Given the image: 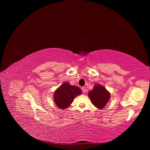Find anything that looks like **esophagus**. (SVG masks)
Listing matches in <instances>:
<instances>
[{"label":"esophagus","instance_id":"esophagus-1","mask_svg":"<svg viewBox=\"0 0 150 150\" xmlns=\"http://www.w3.org/2000/svg\"><path fill=\"white\" fill-rule=\"evenodd\" d=\"M81 89H82V92H83V93H86V88H85V87H82Z\"/></svg>","mask_w":150,"mask_h":150}]
</instances>
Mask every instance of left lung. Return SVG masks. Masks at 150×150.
<instances>
[{
    "label": "left lung",
    "instance_id": "obj_1",
    "mask_svg": "<svg viewBox=\"0 0 150 150\" xmlns=\"http://www.w3.org/2000/svg\"><path fill=\"white\" fill-rule=\"evenodd\" d=\"M88 96L94 106L98 109H103L110 99V94L103 85L96 84L94 88L89 91Z\"/></svg>",
    "mask_w": 150,
    "mask_h": 150
}]
</instances>
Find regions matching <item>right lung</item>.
<instances>
[{"label":"right lung","mask_w":150,"mask_h":150,"mask_svg":"<svg viewBox=\"0 0 150 150\" xmlns=\"http://www.w3.org/2000/svg\"><path fill=\"white\" fill-rule=\"evenodd\" d=\"M81 93L82 91L79 87L65 82L54 92V101L59 108L66 109L71 104L74 98Z\"/></svg>","instance_id":"1"}]
</instances>
